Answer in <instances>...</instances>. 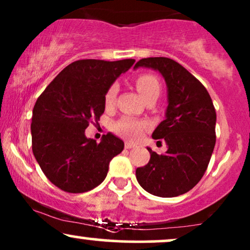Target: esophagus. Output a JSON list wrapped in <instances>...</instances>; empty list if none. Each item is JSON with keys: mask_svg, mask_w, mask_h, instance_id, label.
Wrapping results in <instances>:
<instances>
[{"mask_svg": "<svg viewBox=\"0 0 250 250\" xmlns=\"http://www.w3.org/2000/svg\"><path fill=\"white\" fill-rule=\"evenodd\" d=\"M125 149H131V148L136 147V145H134V143H131V142H125Z\"/></svg>", "mask_w": 250, "mask_h": 250, "instance_id": "34e87169", "label": "esophagus"}]
</instances>
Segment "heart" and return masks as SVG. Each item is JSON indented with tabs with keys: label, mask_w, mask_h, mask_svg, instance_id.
<instances>
[{
	"label": "heart",
	"mask_w": 250,
	"mask_h": 250,
	"mask_svg": "<svg viewBox=\"0 0 250 250\" xmlns=\"http://www.w3.org/2000/svg\"><path fill=\"white\" fill-rule=\"evenodd\" d=\"M136 88L139 93L141 94L143 99L151 95H159L161 90L159 80L150 74H143L136 79ZM117 94V85L113 84L108 89L104 96V103L107 107H111L115 101ZM150 127L148 121H142V120H136L133 117H123L120 121L116 122L115 131L122 136L128 137V139L136 140L143 134V131L147 130Z\"/></svg>",
	"instance_id": "heart-1"
}]
</instances>
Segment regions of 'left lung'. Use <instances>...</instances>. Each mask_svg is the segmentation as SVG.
<instances>
[{"mask_svg": "<svg viewBox=\"0 0 250 250\" xmlns=\"http://www.w3.org/2000/svg\"><path fill=\"white\" fill-rule=\"evenodd\" d=\"M157 70L168 88L166 120L157 125L153 139H163L168 150L156 154L136 169V179L148 193L174 197L193 189L202 179L213 154L216 111L207 89L185 67L168 57L142 59L134 68Z\"/></svg>", "mask_w": 250, "mask_h": 250, "instance_id": "8db88e82", "label": "left lung"}]
</instances>
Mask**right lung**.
Segmentation results:
<instances>
[{"label":"right lung","instance_id":"1","mask_svg":"<svg viewBox=\"0 0 250 250\" xmlns=\"http://www.w3.org/2000/svg\"><path fill=\"white\" fill-rule=\"evenodd\" d=\"M135 60H79L70 63L39 96L31 119V146L53 185L67 193L91 190L105 179L109 162L125 148L115 135L87 139L89 123L104 113L105 93Z\"/></svg>","mask_w":250,"mask_h":250}]
</instances>
